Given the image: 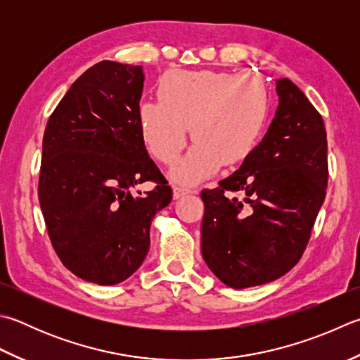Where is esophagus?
<instances>
[{
	"label": "esophagus",
	"mask_w": 360,
	"mask_h": 360,
	"mask_svg": "<svg viewBox=\"0 0 360 360\" xmlns=\"http://www.w3.org/2000/svg\"><path fill=\"white\" fill-rule=\"evenodd\" d=\"M188 193H192V190L186 188V187H178V186H176V187L173 188L174 200H178V198H181V196H186V195H188Z\"/></svg>",
	"instance_id": "obj_1"
}]
</instances>
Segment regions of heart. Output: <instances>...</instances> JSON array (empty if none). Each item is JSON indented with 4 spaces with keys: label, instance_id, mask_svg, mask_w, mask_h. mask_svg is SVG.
Segmentation results:
<instances>
[{
    "label": "heart",
    "instance_id": "1",
    "mask_svg": "<svg viewBox=\"0 0 360 360\" xmlns=\"http://www.w3.org/2000/svg\"><path fill=\"white\" fill-rule=\"evenodd\" d=\"M158 101L139 108L148 153L173 167L178 184H196L221 165L242 164L256 150L269 115V90L257 76L228 72H173L158 84Z\"/></svg>",
    "mask_w": 360,
    "mask_h": 360
}]
</instances>
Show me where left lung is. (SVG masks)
I'll return each instance as SVG.
<instances>
[{
	"mask_svg": "<svg viewBox=\"0 0 360 360\" xmlns=\"http://www.w3.org/2000/svg\"><path fill=\"white\" fill-rule=\"evenodd\" d=\"M279 105L256 150L217 188H204L201 252L232 288L271 283L306 251L328 187L325 122L283 77ZM240 193L243 199L230 198Z\"/></svg>",
	"mask_w": 360,
	"mask_h": 360,
	"instance_id": "left-lung-1",
	"label": "left lung"
}]
</instances>
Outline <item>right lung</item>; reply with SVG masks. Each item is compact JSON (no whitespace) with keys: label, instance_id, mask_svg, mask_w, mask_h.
I'll list each match as a JSON object with an SVG mask.
<instances>
[{"label":"right lung","instance_id":"obj_1","mask_svg":"<svg viewBox=\"0 0 360 360\" xmlns=\"http://www.w3.org/2000/svg\"><path fill=\"white\" fill-rule=\"evenodd\" d=\"M140 65L98 62L49 115L41 145L39 202L56 255L100 285L128 279L150 250L154 215L172 187L148 156L139 122ZM150 180L146 194L130 188Z\"/></svg>","mask_w":360,"mask_h":360}]
</instances>
